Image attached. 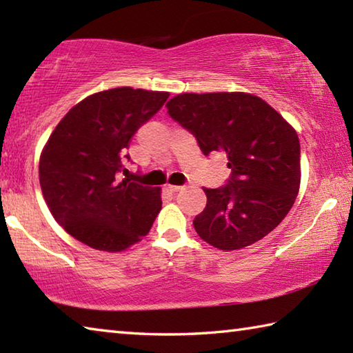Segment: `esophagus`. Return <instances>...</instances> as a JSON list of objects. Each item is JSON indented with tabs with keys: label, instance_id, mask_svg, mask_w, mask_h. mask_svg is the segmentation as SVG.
I'll return each mask as SVG.
<instances>
[{
	"label": "esophagus",
	"instance_id": "obj_1",
	"mask_svg": "<svg viewBox=\"0 0 353 353\" xmlns=\"http://www.w3.org/2000/svg\"><path fill=\"white\" fill-rule=\"evenodd\" d=\"M166 190H168V191H171V193H176V191H179V190H182L183 187H182V185H166V187H165Z\"/></svg>",
	"mask_w": 353,
	"mask_h": 353
}]
</instances>
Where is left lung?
<instances>
[{
  "instance_id": "left-lung-1",
  "label": "left lung",
  "mask_w": 353,
  "mask_h": 353,
  "mask_svg": "<svg viewBox=\"0 0 353 353\" xmlns=\"http://www.w3.org/2000/svg\"><path fill=\"white\" fill-rule=\"evenodd\" d=\"M170 117L193 134L204 155H227L225 185L204 188L207 205L193 219L202 240L235 250L261 240L288 214L301 185V143L283 117L248 93H183Z\"/></svg>"
}]
</instances>
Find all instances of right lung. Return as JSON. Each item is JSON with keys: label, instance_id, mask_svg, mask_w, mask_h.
<instances>
[{"label": "right lung", "instance_id": "add662e5", "mask_svg": "<svg viewBox=\"0 0 353 353\" xmlns=\"http://www.w3.org/2000/svg\"><path fill=\"white\" fill-rule=\"evenodd\" d=\"M166 92L119 87L76 104L41 152L39 179L52 216L87 246L119 252L151 230L160 188L118 181L129 141L162 109Z\"/></svg>", "mask_w": 353, "mask_h": 353}]
</instances>
